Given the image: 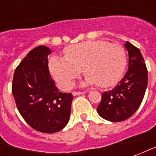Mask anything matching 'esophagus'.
<instances>
[{"label": "esophagus", "mask_w": 156, "mask_h": 156, "mask_svg": "<svg viewBox=\"0 0 156 156\" xmlns=\"http://www.w3.org/2000/svg\"><path fill=\"white\" fill-rule=\"evenodd\" d=\"M84 94H85V92H73V96Z\"/></svg>", "instance_id": "1"}]
</instances>
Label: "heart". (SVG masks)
I'll return each mask as SVG.
<instances>
[{"instance_id":"1","label":"heart","mask_w":156,"mask_h":156,"mask_svg":"<svg viewBox=\"0 0 156 156\" xmlns=\"http://www.w3.org/2000/svg\"><path fill=\"white\" fill-rule=\"evenodd\" d=\"M125 64V51L120 45L98 40L68 47L64 58L53 57L50 59L49 68L59 87L68 90L82 69L87 75L83 85L97 83L101 88L113 86L121 78Z\"/></svg>"}]
</instances>
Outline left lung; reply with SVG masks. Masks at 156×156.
<instances>
[{
	"label": "left lung",
	"instance_id": "8db88e82",
	"mask_svg": "<svg viewBox=\"0 0 156 156\" xmlns=\"http://www.w3.org/2000/svg\"><path fill=\"white\" fill-rule=\"evenodd\" d=\"M124 48L129 54L128 71L112 90L102 94L97 112L111 122L125 120L136 112L144 98L148 84L147 68L140 51L129 41Z\"/></svg>",
	"mask_w": 156,
	"mask_h": 156
}]
</instances>
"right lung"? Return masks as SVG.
I'll return each instance as SVG.
<instances>
[{"instance_id": "obj_1", "label": "right lung", "mask_w": 156, "mask_h": 156, "mask_svg": "<svg viewBox=\"0 0 156 156\" xmlns=\"http://www.w3.org/2000/svg\"><path fill=\"white\" fill-rule=\"evenodd\" d=\"M51 49L39 46L30 51L16 68L12 94L19 113L34 129L51 134L62 129L70 118L72 94L55 86L48 70Z\"/></svg>"}]
</instances>
